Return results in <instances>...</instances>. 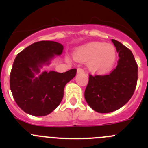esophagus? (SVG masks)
Returning a JSON list of instances; mask_svg holds the SVG:
<instances>
[{
  "mask_svg": "<svg viewBox=\"0 0 148 148\" xmlns=\"http://www.w3.org/2000/svg\"><path fill=\"white\" fill-rule=\"evenodd\" d=\"M84 73V71L83 69H82V68H78L77 69V74H79V73Z\"/></svg>",
  "mask_w": 148,
  "mask_h": 148,
  "instance_id": "obj_1",
  "label": "esophagus"
}]
</instances>
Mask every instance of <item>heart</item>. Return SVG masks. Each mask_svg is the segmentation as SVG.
<instances>
[{"mask_svg": "<svg viewBox=\"0 0 148 148\" xmlns=\"http://www.w3.org/2000/svg\"><path fill=\"white\" fill-rule=\"evenodd\" d=\"M73 58L79 62L87 61V67L91 73L104 74L114 65L116 51L112 44L92 41L76 48Z\"/></svg>", "mask_w": 148, "mask_h": 148, "instance_id": "b5f03b06", "label": "heart"}]
</instances>
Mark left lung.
Masks as SVG:
<instances>
[{
    "label": "left lung",
    "mask_w": 148,
    "mask_h": 148,
    "mask_svg": "<svg viewBox=\"0 0 148 148\" xmlns=\"http://www.w3.org/2000/svg\"><path fill=\"white\" fill-rule=\"evenodd\" d=\"M111 40L119 53L118 65L109 75H90L84 92L89 106L100 113L113 112L126 104L138 79V66L131 51L116 40Z\"/></svg>",
    "instance_id": "8db88e82"
}]
</instances>
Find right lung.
I'll return each instance as SVG.
<instances>
[{
	"label": "right lung",
	"instance_id": "1",
	"mask_svg": "<svg viewBox=\"0 0 148 148\" xmlns=\"http://www.w3.org/2000/svg\"><path fill=\"white\" fill-rule=\"evenodd\" d=\"M64 47L56 41L42 40L31 44L17 55L10 74V89L19 108L34 116L49 114L60 104L64 89L76 74V69L65 73L40 72Z\"/></svg>",
	"mask_w": 148,
	"mask_h": 148
}]
</instances>
